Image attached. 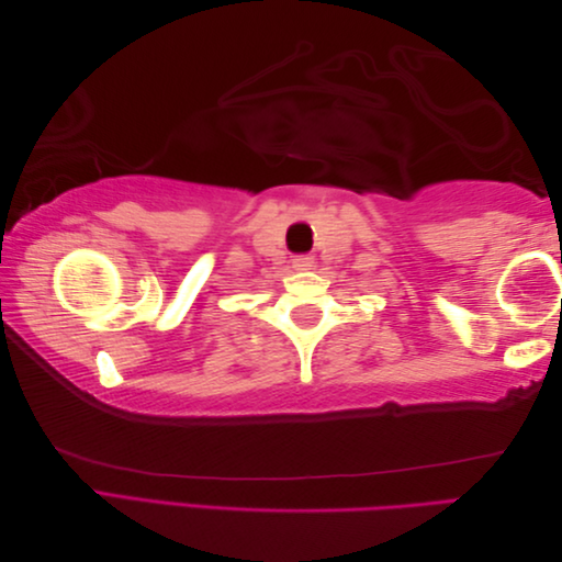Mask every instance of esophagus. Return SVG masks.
<instances>
[{
  "mask_svg": "<svg viewBox=\"0 0 562 562\" xmlns=\"http://www.w3.org/2000/svg\"><path fill=\"white\" fill-rule=\"evenodd\" d=\"M292 268L294 270H312L314 268V256H294Z\"/></svg>",
  "mask_w": 562,
  "mask_h": 562,
  "instance_id": "1",
  "label": "esophagus"
}]
</instances>
